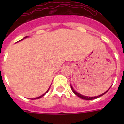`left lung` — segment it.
I'll return each instance as SVG.
<instances>
[{"instance_id": "obj_1", "label": "left lung", "mask_w": 124, "mask_h": 124, "mask_svg": "<svg viewBox=\"0 0 124 124\" xmlns=\"http://www.w3.org/2000/svg\"><path fill=\"white\" fill-rule=\"evenodd\" d=\"M71 89H72V91H73V93H74V94L76 95V96H78V97H80V98H81V99H86V100H92V99H96V98L100 97L101 96H102L103 95H104L105 94H106V93H107V92L109 90V89L110 88H110H109V89H108V90L106 91L105 92V93H102V94L99 95V96H95V97H87V96H83V95H81V94H79V93H78V92L76 91H74V89L73 88V87H72L71 85Z\"/></svg>"}]
</instances>
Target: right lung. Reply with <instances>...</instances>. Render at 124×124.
Returning a JSON list of instances; mask_svg holds the SVG:
<instances>
[{
	"label": "right lung",
	"mask_w": 124,
	"mask_h": 124,
	"mask_svg": "<svg viewBox=\"0 0 124 124\" xmlns=\"http://www.w3.org/2000/svg\"><path fill=\"white\" fill-rule=\"evenodd\" d=\"M27 37H24V38H23V39H22V40H23L24 38H27ZM50 87H49V89H50ZM49 89H48V91H46V93H44V94H43V95H41V96H39V97H35V98H34V99H33H33H39V98H41V97H43V96H45V94H46V93H48V91H49Z\"/></svg>",
	"instance_id": "add662e5"
}]
</instances>
